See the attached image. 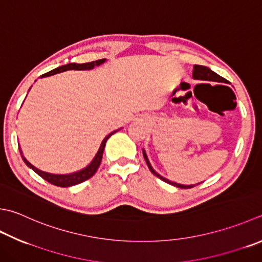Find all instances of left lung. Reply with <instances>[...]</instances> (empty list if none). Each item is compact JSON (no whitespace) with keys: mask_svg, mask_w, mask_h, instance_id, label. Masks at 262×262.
I'll return each mask as SVG.
<instances>
[{"mask_svg":"<svg viewBox=\"0 0 262 262\" xmlns=\"http://www.w3.org/2000/svg\"><path fill=\"white\" fill-rule=\"evenodd\" d=\"M193 78L195 79H201V80H209V81H218V83H228L227 79H225L224 77L217 75L216 73H213L212 70H210L209 68H207V67L204 66H199V64H195L193 68ZM143 157H144L145 161H146V165L148 167V169H150V171L153 173V175L157 176L158 178H160L161 181L166 182L168 184H170V185L172 186H176V187H179V188H192L195 185H181V184H176V183H172L170 181H168V179L161 177L159 173H157L155 170H153V168L151 167L150 162H148V159L146 157V153L145 151H143ZM196 185H199V184H196Z\"/></svg>","mask_w":262,"mask_h":262,"instance_id":"obj_1","label":"left lung"}]
</instances>
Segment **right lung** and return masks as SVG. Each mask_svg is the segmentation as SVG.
Listing matches in <instances>:
<instances>
[{"label":"right lung","instance_id":"1","mask_svg":"<svg viewBox=\"0 0 262 262\" xmlns=\"http://www.w3.org/2000/svg\"><path fill=\"white\" fill-rule=\"evenodd\" d=\"M104 61H105V59H101V60L92 61V62H86V63H68L66 66L58 67V68L51 70V71H49V73H46L40 77H48V76H51V75H55V74L62 73V71L73 70V69L74 70H90V69H93L95 66H100L101 63H103ZM115 133L116 132L110 133V134L107 135L103 141H102V144L99 148V151H97L95 158L93 159V161H92L89 166H87L85 169H83V170L77 171V172H74V173H69V175H54V173L40 171V170H38L37 168H35L34 166L30 165V163L27 160H26L23 155H21V158H23V160H24L26 165H27L29 168H32L38 176H40L43 179H45V181L49 182L50 184H52V185L59 186V187L74 186V185H77V184H80V183L87 181V179L91 178L96 172L97 168L100 167L102 157H103V151H104V146H105V143L107 141V138H109L112 134H115ZM19 150H20V148H19ZM20 153H21V150H20Z\"/></svg>","mask_w":262,"mask_h":262}]
</instances>
